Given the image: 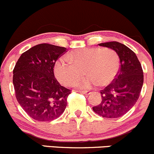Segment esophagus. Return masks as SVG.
<instances>
[{
    "mask_svg": "<svg viewBox=\"0 0 154 154\" xmlns=\"http://www.w3.org/2000/svg\"><path fill=\"white\" fill-rule=\"evenodd\" d=\"M79 92H80V94H85V95H88L91 94V92L87 91H79Z\"/></svg>",
    "mask_w": 154,
    "mask_h": 154,
    "instance_id": "esophagus-1",
    "label": "esophagus"
}]
</instances>
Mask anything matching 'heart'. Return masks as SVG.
Masks as SVG:
<instances>
[{
	"mask_svg": "<svg viewBox=\"0 0 154 154\" xmlns=\"http://www.w3.org/2000/svg\"><path fill=\"white\" fill-rule=\"evenodd\" d=\"M119 58L111 48L88 47L72 50L56 61L54 73L66 86L76 84L84 72L88 77L77 83L80 89H90L99 85L106 86L115 79L119 70Z\"/></svg>",
	"mask_w": 154,
	"mask_h": 154,
	"instance_id": "heart-1",
	"label": "heart"
}]
</instances>
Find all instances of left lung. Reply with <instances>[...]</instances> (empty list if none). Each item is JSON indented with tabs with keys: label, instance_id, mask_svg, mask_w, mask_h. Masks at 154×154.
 <instances>
[{
	"label": "left lung",
	"instance_id": "left-lung-1",
	"mask_svg": "<svg viewBox=\"0 0 154 154\" xmlns=\"http://www.w3.org/2000/svg\"><path fill=\"white\" fill-rule=\"evenodd\" d=\"M117 53L120 62L118 75L113 83L101 90L102 102L93 111L106 118H118L125 114L138 100L143 85V71L135 53L118 42L100 43Z\"/></svg>",
	"mask_w": 154,
	"mask_h": 154
}]
</instances>
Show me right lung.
<instances>
[{
	"mask_svg": "<svg viewBox=\"0 0 154 154\" xmlns=\"http://www.w3.org/2000/svg\"><path fill=\"white\" fill-rule=\"evenodd\" d=\"M67 48L42 43L20 55L13 70L17 102L29 116L40 122L59 117L67 106L71 90L56 80L54 66Z\"/></svg>",
	"mask_w": 154,
	"mask_h": 154,
	"instance_id": "add662e5",
	"label": "right lung"
}]
</instances>
